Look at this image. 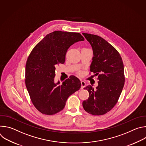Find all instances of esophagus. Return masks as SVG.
<instances>
[{"label": "esophagus", "mask_w": 146, "mask_h": 146, "mask_svg": "<svg viewBox=\"0 0 146 146\" xmlns=\"http://www.w3.org/2000/svg\"><path fill=\"white\" fill-rule=\"evenodd\" d=\"M81 89L82 90L83 88H84L85 87V86H86V82H85L84 81H81Z\"/></svg>", "instance_id": "1"}]
</instances>
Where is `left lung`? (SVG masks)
<instances>
[{
    "label": "left lung",
    "instance_id": "obj_1",
    "mask_svg": "<svg viewBox=\"0 0 146 146\" xmlns=\"http://www.w3.org/2000/svg\"><path fill=\"white\" fill-rule=\"evenodd\" d=\"M90 43L94 56L90 71L98 76V86L95 89L88 86L84 90L89 98L82 102L84 110L94 115L105 114L111 110L119 98L124 82L123 64L119 52L102 37L82 33Z\"/></svg>",
    "mask_w": 146,
    "mask_h": 146
}]
</instances>
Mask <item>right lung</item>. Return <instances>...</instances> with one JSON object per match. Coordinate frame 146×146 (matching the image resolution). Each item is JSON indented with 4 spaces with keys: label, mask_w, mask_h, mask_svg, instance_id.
I'll return each instance as SVG.
<instances>
[{
    "label": "right lung",
    "mask_w": 146,
    "mask_h": 146,
    "mask_svg": "<svg viewBox=\"0 0 146 146\" xmlns=\"http://www.w3.org/2000/svg\"><path fill=\"white\" fill-rule=\"evenodd\" d=\"M84 38L79 33L54 31L33 48L27 61L25 85L35 107L42 114H55L65 108L69 96L80 90V80L74 76L62 84L55 83V66L64 64L68 48Z\"/></svg>",
    "instance_id": "add662e5"
}]
</instances>
